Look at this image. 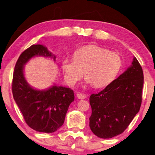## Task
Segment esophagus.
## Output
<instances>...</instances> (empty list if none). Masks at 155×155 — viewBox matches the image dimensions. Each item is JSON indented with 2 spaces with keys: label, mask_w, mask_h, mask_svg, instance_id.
<instances>
[{
  "label": "esophagus",
  "mask_w": 155,
  "mask_h": 155,
  "mask_svg": "<svg viewBox=\"0 0 155 155\" xmlns=\"http://www.w3.org/2000/svg\"><path fill=\"white\" fill-rule=\"evenodd\" d=\"M77 97L79 99H84L87 97V96H86L84 94H82V93H78V94H77Z\"/></svg>",
  "instance_id": "obj_1"
}]
</instances>
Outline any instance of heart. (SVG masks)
<instances>
[{
    "label": "heart",
    "instance_id": "heart-1",
    "mask_svg": "<svg viewBox=\"0 0 155 155\" xmlns=\"http://www.w3.org/2000/svg\"><path fill=\"white\" fill-rule=\"evenodd\" d=\"M122 66L118 54L103 48L87 46L76 51L73 59L61 61L64 78L70 85H75L84 75L87 84L96 88L107 87L115 80Z\"/></svg>",
    "mask_w": 155,
    "mask_h": 155
}]
</instances>
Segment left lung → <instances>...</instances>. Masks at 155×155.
Wrapping results in <instances>:
<instances>
[{
	"mask_svg": "<svg viewBox=\"0 0 155 155\" xmlns=\"http://www.w3.org/2000/svg\"><path fill=\"white\" fill-rule=\"evenodd\" d=\"M143 73L136 58L117 79L97 94H91L89 127L102 139L122 134L139 112L142 102Z\"/></svg>",
	"mask_w": 155,
	"mask_h": 155,
	"instance_id": "1",
	"label": "left lung"
}]
</instances>
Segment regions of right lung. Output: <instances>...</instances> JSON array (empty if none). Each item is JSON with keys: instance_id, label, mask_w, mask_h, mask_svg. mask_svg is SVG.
Masks as SVG:
<instances>
[{"instance_id": "1", "label": "right lung", "mask_w": 155, "mask_h": 155, "mask_svg": "<svg viewBox=\"0 0 155 155\" xmlns=\"http://www.w3.org/2000/svg\"><path fill=\"white\" fill-rule=\"evenodd\" d=\"M53 58L55 56L43 45H32L21 54L13 73L12 94L14 101L28 125L37 132L53 133L64 124L66 112L74 101L70 88L54 84L45 90L32 88L26 81L25 64L34 57Z\"/></svg>"}]
</instances>
